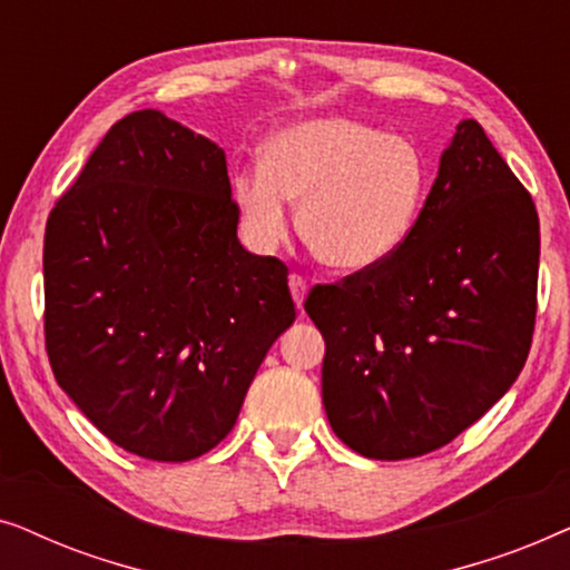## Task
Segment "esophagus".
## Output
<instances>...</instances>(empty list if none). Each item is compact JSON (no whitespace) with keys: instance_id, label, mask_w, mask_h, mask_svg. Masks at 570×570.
I'll return each mask as SVG.
<instances>
[{"instance_id":"obj_1","label":"esophagus","mask_w":570,"mask_h":570,"mask_svg":"<svg viewBox=\"0 0 570 570\" xmlns=\"http://www.w3.org/2000/svg\"><path fill=\"white\" fill-rule=\"evenodd\" d=\"M291 295H293V301H295V306L298 308H303V301H306V293H308V285H306V279H303L301 275H291Z\"/></svg>"}]
</instances>
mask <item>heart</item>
Wrapping results in <instances>:
<instances>
[{"label":"heart","instance_id":"obj_1","mask_svg":"<svg viewBox=\"0 0 570 570\" xmlns=\"http://www.w3.org/2000/svg\"><path fill=\"white\" fill-rule=\"evenodd\" d=\"M230 189L246 238L259 252L285 240L291 202L318 262L365 272L400 254L417 230L431 163L407 137L345 116H314L272 131L262 166L238 170Z\"/></svg>","mask_w":570,"mask_h":570}]
</instances>
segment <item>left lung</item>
<instances>
[{"label": "left lung", "instance_id": "obj_1", "mask_svg": "<svg viewBox=\"0 0 570 570\" xmlns=\"http://www.w3.org/2000/svg\"><path fill=\"white\" fill-rule=\"evenodd\" d=\"M537 269L532 197L480 124L459 121L407 246L306 298L337 439L396 462L478 423L527 363Z\"/></svg>", "mask_w": 570, "mask_h": 570}]
</instances>
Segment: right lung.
Listing matches in <instances>:
<instances>
[{"instance_id": "right-lung-1", "label": "right lung", "mask_w": 570, "mask_h": 570, "mask_svg": "<svg viewBox=\"0 0 570 570\" xmlns=\"http://www.w3.org/2000/svg\"><path fill=\"white\" fill-rule=\"evenodd\" d=\"M236 230L223 147L155 108L116 121L51 209L46 350L116 446L153 462L215 449L295 322L287 267Z\"/></svg>"}]
</instances>
